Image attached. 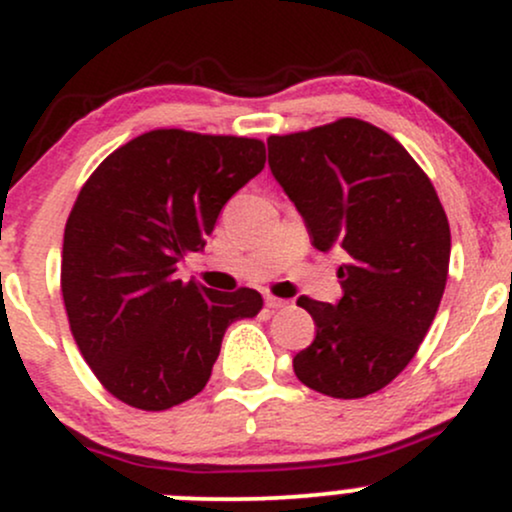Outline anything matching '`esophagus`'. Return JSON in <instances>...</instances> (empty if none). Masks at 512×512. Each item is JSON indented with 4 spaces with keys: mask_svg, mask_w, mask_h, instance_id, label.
<instances>
[{
    "mask_svg": "<svg viewBox=\"0 0 512 512\" xmlns=\"http://www.w3.org/2000/svg\"><path fill=\"white\" fill-rule=\"evenodd\" d=\"M265 301H267V309H272V311H277V309H284V306L289 304L287 299H279V297H272V294H267L265 297Z\"/></svg>",
    "mask_w": 512,
    "mask_h": 512,
    "instance_id": "esophagus-1",
    "label": "esophagus"
}]
</instances>
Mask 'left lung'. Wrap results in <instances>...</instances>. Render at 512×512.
Wrapping results in <instances>:
<instances>
[{
    "mask_svg": "<svg viewBox=\"0 0 512 512\" xmlns=\"http://www.w3.org/2000/svg\"><path fill=\"white\" fill-rule=\"evenodd\" d=\"M267 149L316 250L348 252L338 304L297 299L316 338L294 373L338 400L373 395L407 368L444 294L451 233L437 191L395 137L355 117L272 134Z\"/></svg>",
    "mask_w": 512,
    "mask_h": 512,
    "instance_id": "obj_1",
    "label": "left lung"
}]
</instances>
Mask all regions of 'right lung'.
<instances>
[{"mask_svg": "<svg viewBox=\"0 0 512 512\" xmlns=\"http://www.w3.org/2000/svg\"><path fill=\"white\" fill-rule=\"evenodd\" d=\"M265 169V142L152 129L122 144L68 215L61 292L78 351L100 385L144 412L191 400L211 378L225 328L260 314L255 289L181 282L220 208Z\"/></svg>", "mask_w": 512, "mask_h": 512, "instance_id": "add662e5", "label": "right lung"}]
</instances>
